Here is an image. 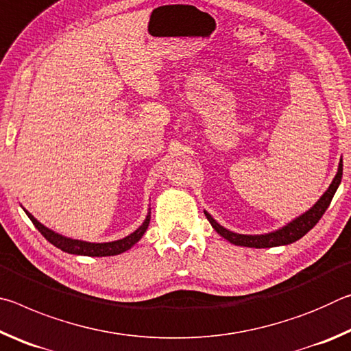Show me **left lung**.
Instances as JSON below:
<instances>
[{
  "label": "left lung",
  "instance_id": "8db88e82",
  "mask_svg": "<svg viewBox=\"0 0 351 351\" xmlns=\"http://www.w3.org/2000/svg\"><path fill=\"white\" fill-rule=\"evenodd\" d=\"M342 180V159L339 162V169H337V173L335 176V180L330 184V187L326 192L322 195L316 204H314L310 210L305 212L304 215H300L299 218H295L294 221H291L289 224L285 226V228L276 230V232L266 234V235H241V234H234L230 230L224 229L223 226H219L215 219H213L209 213H206L207 219L212 224V228L217 230V232L224 237L226 240L232 243V245L237 246H245V247H274V246H282V245H289V243H294L299 239H302L306 232L314 228L317 224V221L325 213V210L328 209V206L331 203L332 197H335L337 187H339Z\"/></svg>",
  "mask_w": 351,
  "mask_h": 351
}]
</instances>
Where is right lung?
I'll list each match as a JSON object with an SVG mask.
<instances>
[{
	"instance_id": "add662e5",
	"label": "right lung",
	"mask_w": 351,
	"mask_h": 351,
	"mask_svg": "<svg viewBox=\"0 0 351 351\" xmlns=\"http://www.w3.org/2000/svg\"><path fill=\"white\" fill-rule=\"evenodd\" d=\"M26 212V210H25ZM26 215L31 218V221L34 223L35 228L38 229V232L45 237V239L54 245L56 247L62 249L63 252L68 254H75V255H88V257H108V255H117L128 251L130 247L136 245L142 235L150 224V215H147L145 221L142 223L139 229H136L133 234H130L128 237L117 241H111V243H88V241H80V240H73V239H66V237L56 234L54 230L45 228L43 224L37 221L31 213L26 212Z\"/></svg>"
}]
</instances>
